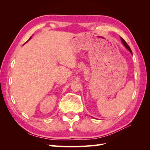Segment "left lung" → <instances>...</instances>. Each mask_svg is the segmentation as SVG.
<instances>
[{
	"mask_svg": "<svg viewBox=\"0 0 150 150\" xmlns=\"http://www.w3.org/2000/svg\"><path fill=\"white\" fill-rule=\"evenodd\" d=\"M120 39H121V40H122V44H124V46H125L127 49H128L129 51V52L131 53L132 54V50H131V49H130V47H129V46L128 45V44H127V43L126 42V41L124 40L122 38H121L120 37Z\"/></svg>",
	"mask_w": 150,
	"mask_h": 150,
	"instance_id": "obj_1",
	"label": "left lung"
}]
</instances>
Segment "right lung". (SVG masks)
I'll list each match as a JSON object with an SVG mask.
<instances>
[{"mask_svg":"<svg viewBox=\"0 0 150 150\" xmlns=\"http://www.w3.org/2000/svg\"><path fill=\"white\" fill-rule=\"evenodd\" d=\"M31 37H30V39H29V40H30V39H31Z\"/></svg>","mask_w":150,"mask_h":150,"instance_id":"1","label":"right lung"}]
</instances>
